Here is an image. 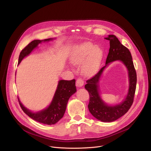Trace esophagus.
I'll list each match as a JSON object with an SVG mask.
<instances>
[{"label": "esophagus", "mask_w": 151, "mask_h": 151, "mask_svg": "<svg viewBox=\"0 0 151 151\" xmlns=\"http://www.w3.org/2000/svg\"><path fill=\"white\" fill-rule=\"evenodd\" d=\"M84 85V81L82 78H78L76 80V86L78 87H81Z\"/></svg>", "instance_id": "obj_1"}]
</instances>
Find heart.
Segmentation results:
<instances>
[{
  "label": "heart",
  "mask_w": 151,
  "mask_h": 151,
  "mask_svg": "<svg viewBox=\"0 0 151 151\" xmlns=\"http://www.w3.org/2000/svg\"><path fill=\"white\" fill-rule=\"evenodd\" d=\"M103 56L102 50L96 47L90 42L79 45L72 55V63L75 65L83 64V72L87 76H91L97 72Z\"/></svg>",
  "instance_id": "obj_1"
}]
</instances>
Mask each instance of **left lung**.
Listing matches in <instances>:
<instances>
[{
  "label": "left lung",
  "instance_id": "left-lung-1",
  "mask_svg": "<svg viewBox=\"0 0 151 151\" xmlns=\"http://www.w3.org/2000/svg\"><path fill=\"white\" fill-rule=\"evenodd\" d=\"M105 39L110 41V48L106 65L100 69L94 76L87 80L85 88L89 93L90 100L88 108L90 114L99 121L112 122L127 113L134 102L137 84V73L132 55L129 49L122 44L115 35H109ZM115 60L122 61L127 67L128 70L129 86L128 95L122 104L112 106L106 104L100 96L99 81L104 68L110 62Z\"/></svg>",
  "mask_w": 151,
  "mask_h": 151
}]
</instances>
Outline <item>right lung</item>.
Returning <instances> with one entry per match:
<instances>
[{
  "label": "right lung",
  "instance_id": "right-lung-1",
  "mask_svg": "<svg viewBox=\"0 0 151 151\" xmlns=\"http://www.w3.org/2000/svg\"><path fill=\"white\" fill-rule=\"evenodd\" d=\"M52 40L53 39L51 38L44 40H34L28 44L20 53L18 64H20L25 57L31 53L39 44L42 42L49 41ZM76 92V88L75 79L70 81L60 80L52 103L46 109L37 112H33L24 107L20 101L19 98L18 101L21 109L28 116L39 123L52 125L56 124L63 117L68 99Z\"/></svg>",
  "mask_w": 151,
  "mask_h": 151
}]
</instances>
